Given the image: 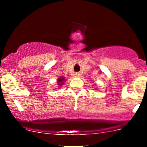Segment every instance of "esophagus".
<instances>
[{
	"instance_id": "1",
	"label": "esophagus",
	"mask_w": 147,
	"mask_h": 147,
	"mask_svg": "<svg viewBox=\"0 0 147 147\" xmlns=\"http://www.w3.org/2000/svg\"><path fill=\"white\" fill-rule=\"evenodd\" d=\"M80 73H76L75 74V77H77V78H78V77H80Z\"/></svg>"
}]
</instances>
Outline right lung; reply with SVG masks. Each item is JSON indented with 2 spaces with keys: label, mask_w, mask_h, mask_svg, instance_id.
<instances>
[{
  "label": "right lung",
  "mask_w": 147,
  "mask_h": 147,
  "mask_svg": "<svg viewBox=\"0 0 147 147\" xmlns=\"http://www.w3.org/2000/svg\"><path fill=\"white\" fill-rule=\"evenodd\" d=\"M64 81H65V78H63V77L59 78L57 80V85H59V87L60 86H61L63 84Z\"/></svg>",
  "instance_id": "add662e5"
}]
</instances>
